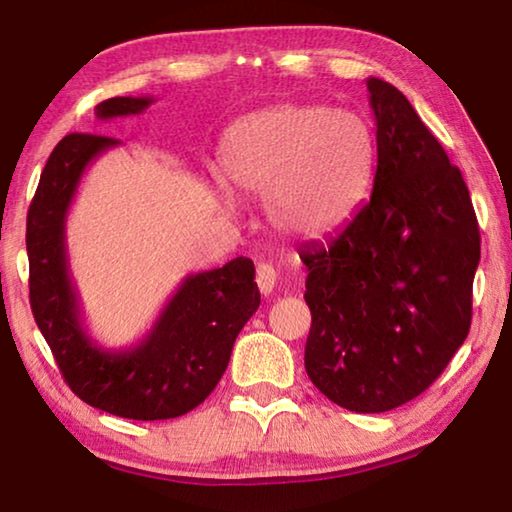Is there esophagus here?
<instances>
[{
    "instance_id": "obj_1",
    "label": "esophagus",
    "mask_w": 512,
    "mask_h": 512,
    "mask_svg": "<svg viewBox=\"0 0 512 512\" xmlns=\"http://www.w3.org/2000/svg\"><path fill=\"white\" fill-rule=\"evenodd\" d=\"M277 284V271L271 264H259L257 266V287L259 291L268 296V293H273Z\"/></svg>"
}]
</instances>
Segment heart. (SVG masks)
<instances>
[{"label": "heart", "mask_w": 512, "mask_h": 512, "mask_svg": "<svg viewBox=\"0 0 512 512\" xmlns=\"http://www.w3.org/2000/svg\"><path fill=\"white\" fill-rule=\"evenodd\" d=\"M219 169L230 192L266 198L277 230L314 239L341 228L363 201L375 169V140L354 112L277 106L230 126ZM223 203L232 205L228 196Z\"/></svg>", "instance_id": "obj_1"}]
</instances>
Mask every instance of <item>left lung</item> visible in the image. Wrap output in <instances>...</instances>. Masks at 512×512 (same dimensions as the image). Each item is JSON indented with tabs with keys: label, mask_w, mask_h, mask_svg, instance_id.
<instances>
[{
	"label": "left lung",
	"mask_w": 512,
	"mask_h": 512,
	"mask_svg": "<svg viewBox=\"0 0 512 512\" xmlns=\"http://www.w3.org/2000/svg\"><path fill=\"white\" fill-rule=\"evenodd\" d=\"M370 201L300 250L311 329L305 368L354 413L397 409L440 377L472 323L479 223L458 167L395 85L370 79Z\"/></svg>",
	"instance_id": "8db88e82"
}]
</instances>
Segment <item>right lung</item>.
<instances>
[{
    "label": "right lung",
    "mask_w": 512,
    "mask_h": 512,
    "mask_svg": "<svg viewBox=\"0 0 512 512\" xmlns=\"http://www.w3.org/2000/svg\"><path fill=\"white\" fill-rule=\"evenodd\" d=\"M151 97L101 101L99 119L140 115ZM119 142L72 133L51 151L27 216L29 298L69 388L85 404L128 420H169L196 409L228 368L232 345L259 307L248 257L187 275L144 339L101 348L83 325L69 277L65 221L85 169Z\"/></svg>",
    "instance_id": "add662e5"
}]
</instances>
